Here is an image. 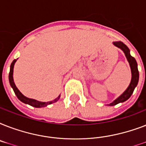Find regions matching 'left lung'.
Here are the masks:
<instances>
[{
	"mask_svg": "<svg viewBox=\"0 0 146 146\" xmlns=\"http://www.w3.org/2000/svg\"><path fill=\"white\" fill-rule=\"evenodd\" d=\"M113 44L114 46L121 49L124 53L125 56L127 57V61L129 62V66H130L132 77L130 83H129V86L127 87V89L123 92L122 95H120L119 97L117 98L113 102L108 104V106H113V105H116L119 103H123V102H126L127 99H129L133 92L135 88L138 84L139 77L137 62H136V59L130 55V50L128 48V47L125 44H123L122 42H113Z\"/></svg>",
	"mask_w": 146,
	"mask_h": 146,
	"instance_id": "left-lung-1",
	"label": "left lung"
}]
</instances>
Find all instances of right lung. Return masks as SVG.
Masks as SVG:
<instances>
[{"mask_svg": "<svg viewBox=\"0 0 146 146\" xmlns=\"http://www.w3.org/2000/svg\"><path fill=\"white\" fill-rule=\"evenodd\" d=\"M17 60H14L12 62V64L10 65V73H9V82H10V86L12 87V89H13L15 94L17 97L18 98V99L20 100L22 102H23L26 104H29L31 106L35 107V108H44V107L48 106V104H51L54 102H57L58 100L60 99V95L57 98H56L53 101H50V102H39V101H37L35 99H33V98H29L26 97L25 96H23V94L19 92V90L17 89V87L16 86V85L14 83V81H13V67H14L15 63L17 62Z\"/></svg>", "mask_w": 146, "mask_h": 146, "instance_id": "1", "label": "right lung"}]
</instances>
